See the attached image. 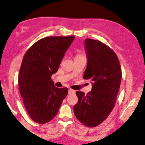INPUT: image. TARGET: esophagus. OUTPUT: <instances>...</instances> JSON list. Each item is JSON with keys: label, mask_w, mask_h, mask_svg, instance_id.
<instances>
[{"label": "esophagus", "mask_w": 145, "mask_h": 145, "mask_svg": "<svg viewBox=\"0 0 145 145\" xmlns=\"http://www.w3.org/2000/svg\"><path fill=\"white\" fill-rule=\"evenodd\" d=\"M68 93H69V95H72V94H74V93H75V91L74 90L71 89V88H69V89Z\"/></svg>", "instance_id": "1"}]
</instances>
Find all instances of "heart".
Listing matches in <instances>:
<instances>
[{
	"instance_id": "1",
	"label": "heart",
	"mask_w": 145,
	"mask_h": 145,
	"mask_svg": "<svg viewBox=\"0 0 145 145\" xmlns=\"http://www.w3.org/2000/svg\"><path fill=\"white\" fill-rule=\"evenodd\" d=\"M76 57H83V56H82V55H77Z\"/></svg>"
}]
</instances>
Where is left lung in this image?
Wrapping results in <instances>:
<instances>
[{
  "label": "left lung",
  "mask_w": 145,
  "mask_h": 145,
  "mask_svg": "<svg viewBox=\"0 0 145 145\" xmlns=\"http://www.w3.org/2000/svg\"><path fill=\"white\" fill-rule=\"evenodd\" d=\"M88 63L83 79L92 83L87 94L78 91L74 106L76 117L83 125L94 127L105 121L113 110L120 88L121 70L117 55L100 40L86 39Z\"/></svg>",
  "instance_id": "1"
}]
</instances>
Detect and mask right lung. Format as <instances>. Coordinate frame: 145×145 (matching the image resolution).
I'll return each mask as SVG.
<instances>
[{
  "instance_id": "right-lung-1",
  "label": "right lung",
  "mask_w": 145,
  "mask_h": 145,
  "mask_svg": "<svg viewBox=\"0 0 145 145\" xmlns=\"http://www.w3.org/2000/svg\"><path fill=\"white\" fill-rule=\"evenodd\" d=\"M74 35L40 39L24 55L18 76V85L27 113L35 122L52 120L68 93V88L55 87L51 79L57 72Z\"/></svg>"
}]
</instances>
